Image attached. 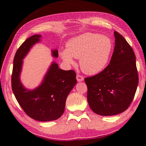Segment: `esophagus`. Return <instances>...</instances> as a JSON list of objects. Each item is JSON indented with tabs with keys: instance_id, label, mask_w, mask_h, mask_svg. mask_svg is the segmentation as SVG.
Listing matches in <instances>:
<instances>
[{
	"instance_id": "1",
	"label": "esophagus",
	"mask_w": 146,
	"mask_h": 146,
	"mask_svg": "<svg viewBox=\"0 0 146 146\" xmlns=\"http://www.w3.org/2000/svg\"><path fill=\"white\" fill-rule=\"evenodd\" d=\"M84 77L82 76H81L80 75H76V80H77L78 82H82V81L84 80Z\"/></svg>"
}]
</instances>
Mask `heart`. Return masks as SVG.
I'll list each match as a JSON object with an SVG mask.
<instances>
[{"instance_id":"1","label":"heart","mask_w":146,"mask_h":146,"mask_svg":"<svg viewBox=\"0 0 146 146\" xmlns=\"http://www.w3.org/2000/svg\"><path fill=\"white\" fill-rule=\"evenodd\" d=\"M67 49L60 55L68 65L75 64L73 57L80 58V66L84 72L95 75L106 68L113 49V43L108 36L98 33H86L70 39Z\"/></svg>"}]
</instances>
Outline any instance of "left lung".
<instances>
[{
	"label": "left lung",
	"instance_id": "left-lung-1",
	"mask_svg": "<svg viewBox=\"0 0 146 146\" xmlns=\"http://www.w3.org/2000/svg\"><path fill=\"white\" fill-rule=\"evenodd\" d=\"M114 36L115 46L110 64L102 72L84 80L90 107L102 116L116 115L126 110L138 84L134 51L120 33L114 31Z\"/></svg>",
	"mask_w": 146,
	"mask_h": 146
}]
</instances>
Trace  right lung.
Returning <instances> with one entry per match:
<instances>
[{
  "instance_id": "obj_1",
  "label": "right lung",
  "mask_w": 146,
  "mask_h": 146,
  "mask_svg": "<svg viewBox=\"0 0 146 146\" xmlns=\"http://www.w3.org/2000/svg\"><path fill=\"white\" fill-rule=\"evenodd\" d=\"M41 36L34 35L17 49L13 60L11 87L17 102L29 117L48 122L58 119L63 114L66 98L76 85V79L75 71L61 70L57 64L52 62L38 87L33 90L24 87L21 80L23 59L32 47L40 41ZM51 55L57 58V49H52Z\"/></svg>"
}]
</instances>
